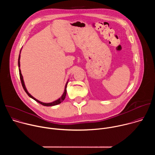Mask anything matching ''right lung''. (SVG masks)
<instances>
[{"label": "right lung", "instance_id": "right-lung-1", "mask_svg": "<svg viewBox=\"0 0 155 155\" xmlns=\"http://www.w3.org/2000/svg\"><path fill=\"white\" fill-rule=\"evenodd\" d=\"M19 59H20V54L19 56V58H18V67L20 68V62H19ZM19 77H20V80H21V84H22V86H23V89L25 90V92L27 93V94L31 98H32L33 99H34L35 101H37V102H38L39 104L44 105V106H53V105H58L60 103H61L64 99H65V96H66V93H67V90H66V87H67V85H68V82H67V83H66L65 84V90H64V92L62 94V96L59 98L58 99V100L53 102H51V103H43V102H41L39 101H38L37 99H36L35 98H34L33 96H32L29 93L28 91H27L26 88V86H25V83H24V81H23V76H22V74H21V70L20 69H19Z\"/></svg>", "mask_w": 155, "mask_h": 155}]
</instances>
